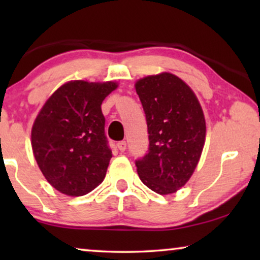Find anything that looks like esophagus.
<instances>
[{"label":"esophagus","mask_w":260,"mask_h":260,"mask_svg":"<svg viewBox=\"0 0 260 260\" xmlns=\"http://www.w3.org/2000/svg\"><path fill=\"white\" fill-rule=\"evenodd\" d=\"M117 147H118V149H119L120 151H125L126 150V142L125 141L119 142V143L117 144Z\"/></svg>","instance_id":"obj_1"}]
</instances>
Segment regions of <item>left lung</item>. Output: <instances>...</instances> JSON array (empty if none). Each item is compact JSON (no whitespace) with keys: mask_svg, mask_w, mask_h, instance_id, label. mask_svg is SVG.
I'll list each match as a JSON object with an SVG mask.
<instances>
[{"mask_svg":"<svg viewBox=\"0 0 260 260\" xmlns=\"http://www.w3.org/2000/svg\"><path fill=\"white\" fill-rule=\"evenodd\" d=\"M149 151L136 161L142 182L159 195L176 193L193 175L206 141V120L194 91L175 74L162 72L138 79Z\"/></svg>","mask_w":260,"mask_h":260,"instance_id":"obj_1","label":"left lung"}]
</instances>
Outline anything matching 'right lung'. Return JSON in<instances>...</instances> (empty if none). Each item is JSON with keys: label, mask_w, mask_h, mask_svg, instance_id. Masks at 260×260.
<instances>
[{"label": "right lung", "mask_w": 260, "mask_h": 260, "mask_svg": "<svg viewBox=\"0 0 260 260\" xmlns=\"http://www.w3.org/2000/svg\"><path fill=\"white\" fill-rule=\"evenodd\" d=\"M117 87L116 81H67L39 111L31 149L45 179L60 193L81 197L104 181L112 154L101 106Z\"/></svg>", "instance_id": "1"}]
</instances>
